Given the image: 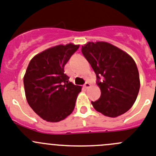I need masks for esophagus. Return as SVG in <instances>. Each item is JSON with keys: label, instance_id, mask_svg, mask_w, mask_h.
I'll return each mask as SVG.
<instances>
[{"label": "esophagus", "instance_id": "34e87169", "mask_svg": "<svg viewBox=\"0 0 156 156\" xmlns=\"http://www.w3.org/2000/svg\"><path fill=\"white\" fill-rule=\"evenodd\" d=\"M84 87H85V88H86V89H87V88H89L90 87H91V84H90L89 82H86L85 84V85H84Z\"/></svg>", "mask_w": 156, "mask_h": 156}]
</instances>
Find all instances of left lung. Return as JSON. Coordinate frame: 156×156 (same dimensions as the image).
Wrapping results in <instances>:
<instances>
[{
  "label": "left lung",
  "instance_id": "obj_1",
  "mask_svg": "<svg viewBox=\"0 0 156 156\" xmlns=\"http://www.w3.org/2000/svg\"><path fill=\"white\" fill-rule=\"evenodd\" d=\"M81 51L98 78L101 97L91 101L94 108L108 117L115 118L132 108L140 88L139 70L126 51L105 41L90 42Z\"/></svg>",
  "mask_w": 156,
  "mask_h": 156
}]
</instances>
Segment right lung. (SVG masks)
<instances>
[{"mask_svg": "<svg viewBox=\"0 0 156 156\" xmlns=\"http://www.w3.org/2000/svg\"><path fill=\"white\" fill-rule=\"evenodd\" d=\"M79 48L72 43L58 44L36 55L24 76L26 99L38 116L58 122L74 111L81 87L68 81L65 66Z\"/></svg>", "mask_w": 156, "mask_h": 156, "instance_id": "add662e5", "label": "right lung"}]
</instances>
